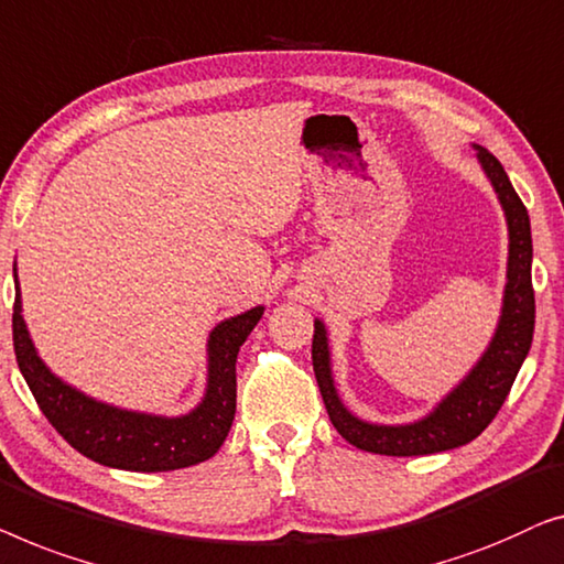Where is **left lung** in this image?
<instances>
[{"instance_id":"8db88e82","label":"left lung","mask_w":564,"mask_h":564,"mask_svg":"<svg viewBox=\"0 0 564 564\" xmlns=\"http://www.w3.org/2000/svg\"><path fill=\"white\" fill-rule=\"evenodd\" d=\"M478 163L501 202L509 227V263H506L503 306L486 352L470 372L444 395L430 414L409 424H372L345 406L332 376L329 339L324 322L314 319L312 362L329 422L358 449L372 455L416 457L455 449L473 442L494 422L503 406L517 372L527 360L534 337V289H531V225L527 206L513 192L503 165L486 148L475 145Z\"/></svg>"}]
</instances>
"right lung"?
<instances>
[{"label": "right lung", "instance_id": "right-lung-1", "mask_svg": "<svg viewBox=\"0 0 564 564\" xmlns=\"http://www.w3.org/2000/svg\"><path fill=\"white\" fill-rule=\"evenodd\" d=\"M265 306L229 316L206 339V391L202 401L181 416H158L97 401L55 376L41 360L22 316V293L14 263L12 339L22 378L37 406L70 447L94 463L132 473H163L204 463L227 440L237 403V352Z\"/></svg>", "mask_w": 564, "mask_h": 564}]
</instances>
